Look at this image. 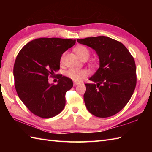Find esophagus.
<instances>
[{"label": "esophagus", "instance_id": "esophagus-1", "mask_svg": "<svg viewBox=\"0 0 152 152\" xmlns=\"http://www.w3.org/2000/svg\"><path fill=\"white\" fill-rule=\"evenodd\" d=\"M78 84H79V83H78V82H74V86H77V85H78Z\"/></svg>", "mask_w": 152, "mask_h": 152}]
</instances>
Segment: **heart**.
Here are the masks:
<instances>
[{
	"mask_svg": "<svg viewBox=\"0 0 152 152\" xmlns=\"http://www.w3.org/2000/svg\"><path fill=\"white\" fill-rule=\"evenodd\" d=\"M74 51H75L77 56L82 60L86 59H88L90 55L89 50L86 46H76L74 48ZM63 56L61 57V61H63ZM65 75L67 78L73 80L74 82H79L88 76V72L84 69H70L65 72Z\"/></svg>",
	"mask_w": 152,
	"mask_h": 152,
	"instance_id": "obj_1",
	"label": "heart"
}]
</instances>
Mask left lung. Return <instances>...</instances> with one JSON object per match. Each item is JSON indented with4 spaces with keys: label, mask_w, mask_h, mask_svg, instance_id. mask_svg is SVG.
<instances>
[{
    "label": "left lung",
    "mask_w": 152,
    "mask_h": 152,
    "mask_svg": "<svg viewBox=\"0 0 152 152\" xmlns=\"http://www.w3.org/2000/svg\"><path fill=\"white\" fill-rule=\"evenodd\" d=\"M94 50L99 68L86 83L83 99L88 111L99 118L117 114L129 101L137 83L134 58L124 44L104 36L78 39Z\"/></svg>",
    "instance_id": "left-lung-1"
}]
</instances>
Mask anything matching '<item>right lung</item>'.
Returning a JSON list of instances; mask_svg holds the SVG:
<instances>
[{
    "label": "right lung",
    "instance_id": "obj_1",
    "mask_svg": "<svg viewBox=\"0 0 152 152\" xmlns=\"http://www.w3.org/2000/svg\"><path fill=\"white\" fill-rule=\"evenodd\" d=\"M76 40L40 38L27 43L19 51L14 66L15 88L29 110L42 118L59 114L65 106V94L72 88V80L58 75L57 85L49 83L59 70L63 53Z\"/></svg>",
    "mask_w": 152,
    "mask_h": 152
}]
</instances>
